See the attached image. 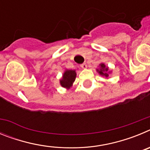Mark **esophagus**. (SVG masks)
<instances>
[{"instance_id":"esophagus-1","label":"esophagus","mask_w":150,"mask_h":150,"mask_svg":"<svg viewBox=\"0 0 150 150\" xmlns=\"http://www.w3.org/2000/svg\"><path fill=\"white\" fill-rule=\"evenodd\" d=\"M81 67H82V68H84V69L87 68V64L86 63L82 64H81Z\"/></svg>"}]
</instances>
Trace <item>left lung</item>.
I'll use <instances>...</instances> for the list:
<instances>
[{
    "instance_id": "obj_1",
    "label": "left lung",
    "mask_w": 150,
    "mask_h": 150,
    "mask_svg": "<svg viewBox=\"0 0 150 150\" xmlns=\"http://www.w3.org/2000/svg\"><path fill=\"white\" fill-rule=\"evenodd\" d=\"M99 68L96 69L97 72L100 75H101V76H104V77L107 78L108 76H109V74H110L112 71H110L109 67H107V66L105 65V64L104 63H100V64H99Z\"/></svg>"
}]
</instances>
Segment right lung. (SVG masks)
<instances>
[{"mask_svg": "<svg viewBox=\"0 0 150 150\" xmlns=\"http://www.w3.org/2000/svg\"><path fill=\"white\" fill-rule=\"evenodd\" d=\"M76 77V70H67V69H66L62 74V77L59 80V83L63 88L69 89L74 84Z\"/></svg>", "mask_w": 150, "mask_h": 150, "instance_id": "add662e5", "label": "right lung"}]
</instances>
